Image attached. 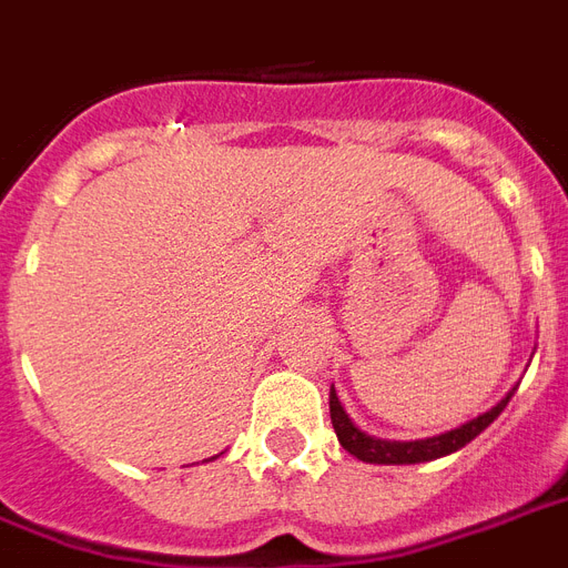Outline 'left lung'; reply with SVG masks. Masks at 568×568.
Segmentation results:
<instances>
[{"mask_svg": "<svg viewBox=\"0 0 568 568\" xmlns=\"http://www.w3.org/2000/svg\"><path fill=\"white\" fill-rule=\"evenodd\" d=\"M516 388H509L507 397L498 399L495 406L480 412V415L471 417V420L453 426V429H444V433L438 435H429V438H412V442H390V438H376V435L358 429L353 417L346 415V408L341 406L334 385L332 390H328V412H332V426L334 433H337V442L344 444V450L353 453L355 459H362V463L371 465H417L433 463V459H442V456H450V453L463 450L465 444L474 442V438H477V435L507 408V403L513 399Z\"/></svg>", "mask_w": 568, "mask_h": 568, "instance_id": "1", "label": "left lung"}]
</instances>
